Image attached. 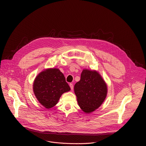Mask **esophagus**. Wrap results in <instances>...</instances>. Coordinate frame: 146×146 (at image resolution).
Here are the masks:
<instances>
[{"label":"esophagus","instance_id":"esophagus-1","mask_svg":"<svg viewBox=\"0 0 146 146\" xmlns=\"http://www.w3.org/2000/svg\"><path fill=\"white\" fill-rule=\"evenodd\" d=\"M69 86H70V87L71 90L73 91V84H72V83H70V84H69Z\"/></svg>","mask_w":146,"mask_h":146}]
</instances>
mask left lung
Instances as JSON below:
<instances>
[{
	"mask_svg": "<svg viewBox=\"0 0 146 146\" xmlns=\"http://www.w3.org/2000/svg\"><path fill=\"white\" fill-rule=\"evenodd\" d=\"M78 104L81 110L90 113L100 106L108 93L107 85L98 72L84 69L81 78L74 87Z\"/></svg>",
	"mask_w": 146,
	"mask_h": 146,
	"instance_id": "8db88e82",
	"label": "left lung"
}]
</instances>
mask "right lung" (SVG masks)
<instances>
[{
    "label": "right lung",
    "instance_id": "1",
    "mask_svg": "<svg viewBox=\"0 0 146 146\" xmlns=\"http://www.w3.org/2000/svg\"><path fill=\"white\" fill-rule=\"evenodd\" d=\"M37 99L46 109L54 107L60 96L70 90L65 77L58 69H48L40 73L33 82Z\"/></svg>",
    "mask_w": 146,
    "mask_h": 146
}]
</instances>
